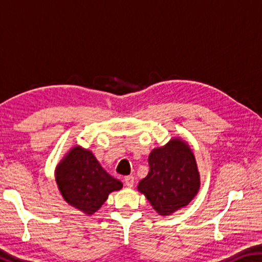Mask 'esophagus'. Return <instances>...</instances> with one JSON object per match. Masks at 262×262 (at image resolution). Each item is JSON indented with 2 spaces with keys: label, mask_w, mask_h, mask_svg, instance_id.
<instances>
[{
  "label": "esophagus",
  "mask_w": 262,
  "mask_h": 262,
  "mask_svg": "<svg viewBox=\"0 0 262 262\" xmlns=\"http://www.w3.org/2000/svg\"><path fill=\"white\" fill-rule=\"evenodd\" d=\"M123 181H125V185L127 186V187H133L135 184V178H134V176H127L123 178Z\"/></svg>",
  "instance_id": "esophagus-1"
}]
</instances>
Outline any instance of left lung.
<instances>
[{"label": "left lung", "instance_id": "8db88e82", "mask_svg": "<svg viewBox=\"0 0 262 262\" xmlns=\"http://www.w3.org/2000/svg\"><path fill=\"white\" fill-rule=\"evenodd\" d=\"M149 173L137 185L161 216H170L189 205L200 189V172L187 141L172 137L151 150Z\"/></svg>", "mask_w": 262, "mask_h": 262}]
</instances>
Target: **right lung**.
I'll use <instances>...</instances> for the list:
<instances>
[{
    "label": "right lung",
    "instance_id": "right-lung-1",
    "mask_svg": "<svg viewBox=\"0 0 262 262\" xmlns=\"http://www.w3.org/2000/svg\"><path fill=\"white\" fill-rule=\"evenodd\" d=\"M55 180L63 200L90 216L122 183L106 172L91 150L74 145L55 167Z\"/></svg>",
    "mask_w": 262,
    "mask_h": 262
}]
</instances>
